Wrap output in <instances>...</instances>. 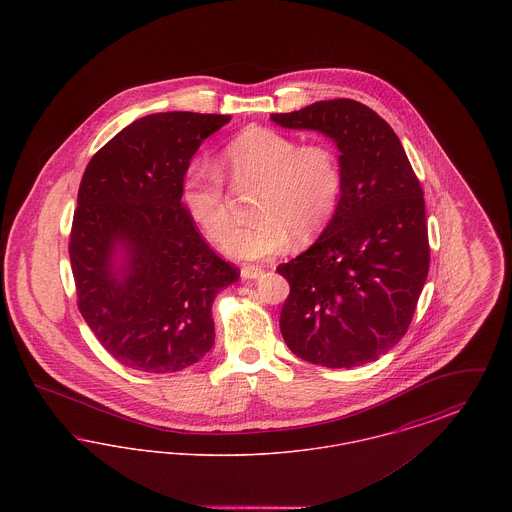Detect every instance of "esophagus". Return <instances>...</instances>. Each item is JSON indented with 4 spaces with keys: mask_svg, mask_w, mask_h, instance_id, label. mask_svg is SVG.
Returning <instances> with one entry per match:
<instances>
[{
    "mask_svg": "<svg viewBox=\"0 0 512 512\" xmlns=\"http://www.w3.org/2000/svg\"><path fill=\"white\" fill-rule=\"evenodd\" d=\"M263 272H265L263 268L251 267V265H249V267L242 268L240 274H242V280H257V278L263 276Z\"/></svg>",
    "mask_w": 512,
    "mask_h": 512,
    "instance_id": "1",
    "label": "esophagus"
}]
</instances>
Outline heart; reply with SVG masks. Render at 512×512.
<instances>
[{
	"label": "heart",
	"mask_w": 512,
	"mask_h": 512,
	"mask_svg": "<svg viewBox=\"0 0 512 512\" xmlns=\"http://www.w3.org/2000/svg\"><path fill=\"white\" fill-rule=\"evenodd\" d=\"M219 168L235 185L258 184L255 221L230 233L227 198L217 167L195 163L182 184V201L195 224L234 259L265 261L288 249L293 236H318L340 205L343 190L338 153L326 144L299 146L293 138L249 126L220 149Z\"/></svg>",
	"instance_id": "b5f03b06"
}]
</instances>
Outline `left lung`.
Instances as JSON below:
<instances>
[{"label":"left lung","instance_id":"obj_1","mask_svg":"<svg viewBox=\"0 0 512 512\" xmlns=\"http://www.w3.org/2000/svg\"><path fill=\"white\" fill-rule=\"evenodd\" d=\"M270 121L332 138L343 172L340 205L320 238L276 268L290 282L282 338L313 365L376 361L407 334L428 276L422 186L390 124L359 101H317Z\"/></svg>","mask_w":512,"mask_h":512}]
</instances>
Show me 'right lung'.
<instances>
[{"instance_id":"1","label":"right lung","mask_w":512,"mask_h":512,"mask_svg":"<svg viewBox=\"0 0 512 512\" xmlns=\"http://www.w3.org/2000/svg\"><path fill=\"white\" fill-rule=\"evenodd\" d=\"M228 121L147 115L101 147L82 176L69 242L78 309L132 370L176 372L215 343L213 301L240 270L205 244L182 184L201 142Z\"/></svg>"}]
</instances>
